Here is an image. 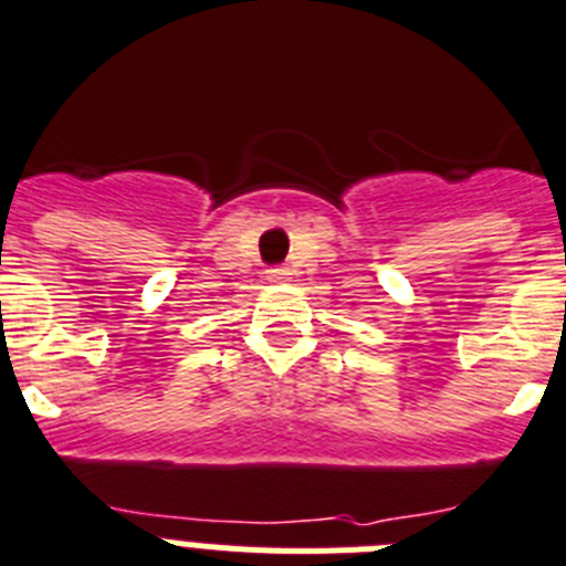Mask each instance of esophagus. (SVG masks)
<instances>
[{"instance_id": "34e87169", "label": "esophagus", "mask_w": 566, "mask_h": 566, "mask_svg": "<svg viewBox=\"0 0 566 566\" xmlns=\"http://www.w3.org/2000/svg\"><path fill=\"white\" fill-rule=\"evenodd\" d=\"M287 276H290V270H287V268H270V270H268V282H273V284L287 282Z\"/></svg>"}]
</instances>
